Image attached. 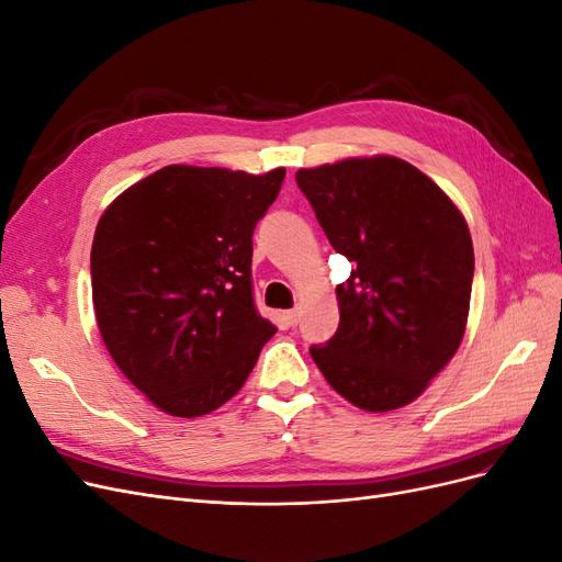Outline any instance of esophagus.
Returning <instances> with one entry per match:
<instances>
[{"instance_id": "1", "label": "esophagus", "mask_w": 562, "mask_h": 562, "mask_svg": "<svg viewBox=\"0 0 562 562\" xmlns=\"http://www.w3.org/2000/svg\"><path fill=\"white\" fill-rule=\"evenodd\" d=\"M285 321H288V326H297V321H300V310L285 312Z\"/></svg>"}]
</instances>
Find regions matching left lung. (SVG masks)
Instances as JSON below:
<instances>
[{"label":"left lung","instance_id":"8db88e82","mask_svg":"<svg viewBox=\"0 0 562 562\" xmlns=\"http://www.w3.org/2000/svg\"><path fill=\"white\" fill-rule=\"evenodd\" d=\"M330 246L353 262L337 285L339 326L310 349L323 378L356 407L386 413L415 401L462 345L473 244L464 215L396 157L300 168Z\"/></svg>","mask_w":562,"mask_h":562}]
</instances>
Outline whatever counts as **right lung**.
<instances>
[{
  "label": "right lung",
  "instance_id": "add662e5",
  "mask_svg": "<svg viewBox=\"0 0 562 562\" xmlns=\"http://www.w3.org/2000/svg\"><path fill=\"white\" fill-rule=\"evenodd\" d=\"M285 168L166 166L100 217L91 285L100 337L159 411L199 417L244 386L277 333L255 310L252 232Z\"/></svg>",
  "mask_w": 562,
  "mask_h": 562
}]
</instances>
